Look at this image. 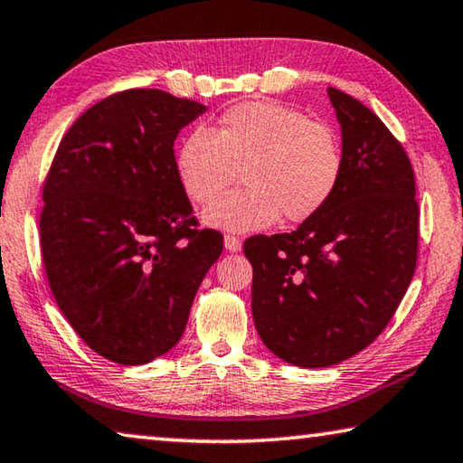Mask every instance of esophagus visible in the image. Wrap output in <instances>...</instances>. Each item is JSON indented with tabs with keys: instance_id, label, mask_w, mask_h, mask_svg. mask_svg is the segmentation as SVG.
Listing matches in <instances>:
<instances>
[{
	"instance_id": "esophagus-1",
	"label": "esophagus",
	"mask_w": 463,
	"mask_h": 463,
	"mask_svg": "<svg viewBox=\"0 0 463 463\" xmlns=\"http://www.w3.org/2000/svg\"><path fill=\"white\" fill-rule=\"evenodd\" d=\"M241 245H243V241H241L239 237H234V234H226V237H224L226 251H231V253L241 251Z\"/></svg>"
}]
</instances>
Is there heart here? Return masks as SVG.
<instances>
[{"label": "heart", "mask_w": 463, "mask_h": 463, "mask_svg": "<svg viewBox=\"0 0 463 463\" xmlns=\"http://www.w3.org/2000/svg\"><path fill=\"white\" fill-rule=\"evenodd\" d=\"M245 187L203 210L205 226L231 232L268 229L317 216L340 185L344 154L332 128L280 102L234 105L216 128L189 131L177 152V177L195 203H208L237 181Z\"/></svg>", "instance_id": "heart-1"}]
</instances>
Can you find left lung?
<instances>
[{
    "label": "left lung",
    "mask_w": 463,
    "mask_h": 463,
    "mask_svg": "<svg viewBox=\"0 0 463 463\" xmlns=\"http://www.w3.org/2000/svg\"><path fill=\"white\" fill-rule=\"evenodd\" d=\"M344 171L324 210L297 231L258 234L251 311L261 342L305 369L332 366L383 332L416 269L418 202L410 158L385 123L327 88Z\"/></svg>",
    "instance_id": "obj_1"
}]
</instances>
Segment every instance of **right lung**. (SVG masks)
I'll use <instances>...</instances> for the list:
<instances>
[{
  "instance_id": "1",
  "label": "right lung",
  "mask_w": 463,
  "mask_h": 463,
  "mask_svg": "<svg viewBox=\"0 0 463 463\" xmlns=\"http://www.w3.org/2000/svg\"><path fill=\"white\" fill-rule=\"evenodd\" d=\"M202 113L156 88L111 94L78 117L49 168L39 224L51 292L117 364H146L181 340L222 253V234L197 229L173 150Z\"/></svg>"
}]
</instances>
